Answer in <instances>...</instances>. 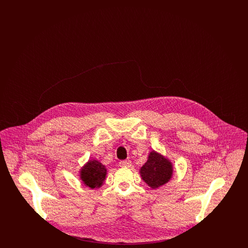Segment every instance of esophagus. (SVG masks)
<instances>
[{
    "label": "esophagus",
    "instance_id": "esophagus-1",
    "mask_svg": "<svg viewBox=\"0 0 248 248\" xmlns=\"http://www.w3.org/2000/svg\"><path fill=\"white\" fill-rule=\"evenodd\" d=\"M131 165H132V163L130 160H124V161L120 162V166H122V167H130Z\"/></svg>",
    "mask_w": 248,
    "mask_h": 248
}]
</instances>
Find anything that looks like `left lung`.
Wrapping results in <instances>:
<instances>
[{"mask_svg":"<svg viewBox=\"0 0 248 248\" xmlns=\"http://www.w3.org/2000/svg\"><path fill=\"white\" fill-rule=\"evenodd\" d=\"M140 174L149 187L158 189L171 180L174 175V165L163 154L152 151L147 162L140 167Z\"/></svg>","mask_w":248,"mask_h":248,"instance_id":"obj_1","label":"left lung"}]
</instances>
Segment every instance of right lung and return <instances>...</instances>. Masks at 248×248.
<instances>
[{
    "mask_svg": "<svg viewBox=\"0 0 248 248\" xmlns=\"http://www.w3.org/2000/svg\"><path fill=\"white\" fill-rule=\"evenodd\" d=\"M107 167L98 160H88L79 171L83 185L90 189H99L106 179Z\"/></svg>",
    "mask_w": 248,
    "mask_h": 248,
    "instance_id": "right-lung-1",
    "label": "right lung"
}]
</instances>
